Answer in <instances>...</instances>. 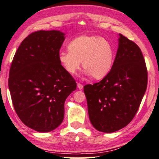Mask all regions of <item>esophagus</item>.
I'll return each instance as SVG.
<instances>
[{"instance_id":"34e87169","label":"esophagus","mask_w":159,"mask_h":159,"mask_svg":"<svg viewBox=\"0 0 159 159\" xmlns=\"http://www.w3.org/2000/svg\"><path fill=\"white\" fill-rule=\"evenodd\" d=\"M77 87L79 90H82L83 89H84V85L80 84H77Z\"/></svg>"}]
</instances>
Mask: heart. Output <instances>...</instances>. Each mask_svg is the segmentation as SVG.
<instances>
[{
    "mask_svg": "<svg viewBox=\"0 0 159 159\" xmlns=\"http://www.w3.org/2000/svg\"><path fill=\"white\" fill-rule=\"evenodd\" d=\"M69 51L58 54L59 64L67 73L74 75L81 66L85 74L95 79H102L111 70L115 52L106 39L95 35H82L73 39L68 46Z\"/></svg>",
    "mask_w": 159,
    "mask_h": 159,
    "instance_id": "heart-1",
    "label": "heart"
}]
</instances>
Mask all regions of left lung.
Here are the masks:
<instances>
[{"label":"left lung","instance_id":"8db88e82","mask_svg":"<svg viewBox=\"0 0 159 159\" xmlns=\"http://www.w3.org/2000/svg\"><path fill=\"white\" fill-rule=\"evenodd\" d=\"M147 86V70L142 51L119 34L118 49L110 72L84 91L92 125L112 133L127 126L137 113Z\"/></svg>","mask_w":159,"mask_h":159}]
</instances>
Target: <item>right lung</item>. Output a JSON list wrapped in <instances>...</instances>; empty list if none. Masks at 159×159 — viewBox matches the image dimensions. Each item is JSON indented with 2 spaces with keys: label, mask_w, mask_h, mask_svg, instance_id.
Segmentation results:
<instances>
[{
  "label": "right lung",
  "mask_w": 159,
  "mask_h": 159,
  "mask_svg": "<svg viewBox=\"0 0 159 159\" xmlns=\"http://www.w3.org/2000/svg\"><path fill=\"white\" fill-rule=\"evenodd\" d=\"M65 39L59 30H40L28 35L12 60L8 86L20 119L39 132L61 124L64 102L76 83L59 64L58 54Z\"/></svg>",
  "instance_id": "add662e5"
}]
</instances>
